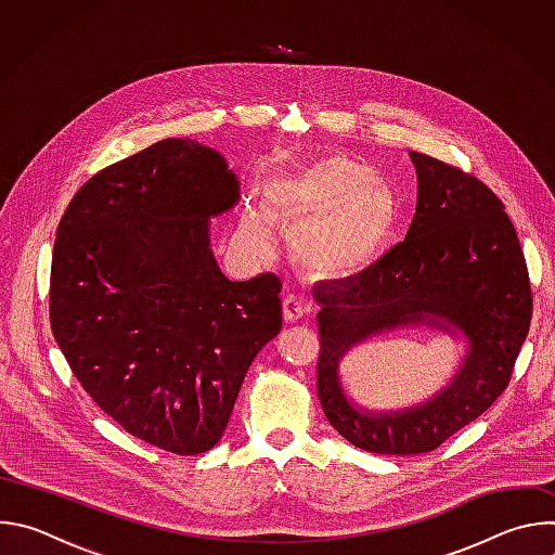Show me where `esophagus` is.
<instances>
[{
  "label": "esophagus",
  "instance_id": "34e87169",
  "mask_svg": "<svg viewBox=\"0 0 555 555\" xmlns=\"http://www.w3.org/2000/svg\"><path fill=\"white\" fill-rule=\"evenodd\" d=\"M307 311H309V307H307V302H302L300 298L287 296V298L283 300V319H285V323H298Z\"/></svg>",
  "mask_w": 555,
  "mask_h": 555
}]
</instances>
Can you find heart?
<instances>
[{"instance_id": "obj_1", "label": "heart", "mask_w": 555, "mask_h": 555, "mask_svg": "<svg viewBox=\"0 0 555 555\" xmlns=\"http://www.w3.org/2000/svg\"><path fill=\"white\" fill-rule=\"evenodd\" d=\"M266 217L294 236L296 261L319 279L362 274L400 225V204L377 173L343 153L276 167L263 184ZM242 242L268 246L259 215L242 223Z\"/></svg>"}]
</instances>
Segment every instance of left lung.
Listing matches in <instances>:
<instances>
[{
	"instance_id": "left-lung-1",
	"label": "left lung",
	"mask_w": 555,
	"mask_h": 555,
	"mask_svg": "<svg viewBox=\"0 0 555 555\" xmlns=\"http://www.w3.org/2000/svg\"><path fill=\"white\" fill-rule=\"evenodd\" d=\"M417 208L402 244L360 276L315 294L321 353L315 388L327 422L356 448L420 454L481 417L507 388L531 323V283L503 202L477 176L411 151ZM456 326L470 351L453 382L422 408L364 414L344 398L339 358L400 324Z\"/></svg>"
}]
</instances>
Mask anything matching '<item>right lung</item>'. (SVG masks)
Instances as JSON below:
<instances>
[{"instance_id":"obj_1","label":"right lung","mask_w":555,"mask_h":555,"mask_svg":"<svg viewBox=\"0 0 555 555\" xmlns=\"http://www.w3.org/2000/svg\"><path fill=\"white\" fill-rule=\"evenodd\" d=\"M223 157L167 138L99 171L67 204L50 270V327L99 409L180 456L210 450L266 343L281 281H228L208 217L234 206Z\"/></svg>"}]
</instances>
